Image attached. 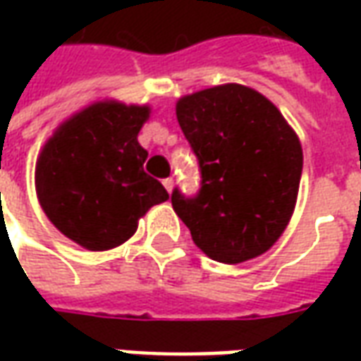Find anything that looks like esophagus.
Masks as SVG:
<instances>
[{
	"instance_id": "34e87169",
	"label": "esophagus",
	"mask_w": 361,
	"mask_h": 361,
	"mask_svg": "<svg viewBox=\"0 0 361 361\" xmlns=\"http://www.w3.org/2000/svg\"><path fill=\"white\" fill-rule=\"evenodd\" d=\"M162 185H164L166 191L170 193V191H172V188H173V180H172V178H166V180H162Z\"/></svg>"
}]
</instances>
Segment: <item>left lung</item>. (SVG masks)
Listing matches in <instances>:
<instances>
[{
    "mask_svg": "<svg viewBox=\"0 0 361 361\" xmlns=\"http://www.w3.org/2000/svg\"><path fill=\"white\" fill-rule=\"evenodd\" d=\"M176 116L195 152L201 189L172 207L199 250L235 265L271 250L294 212L303 152L279 108L243 85L183 96Z\"/></svg>",
    "mask_w": 361,
    "mask_h": 361,
    "instance_id": "1",
    "label": "left lung"
}]
</instances>
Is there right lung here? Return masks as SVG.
<instances>
[{
  "instance_id": "obj_1",
  "label": "right lung",
  "mask_w": 361,
  "mask_h": 361,
  "mask_svg": "<svg viewBox=\"0 0 361 361\" xmlns=\"http://www.w3.org/2000/svg\"><path fill=\"white\" fill-rule=\"evenodd\" d=\"M149 106L90 104L63 121L36 162V195L59 232L89 251L127 242L137 220L164 203V185L142 170L137 135Z\"/></svg>"
}]
</instances>
